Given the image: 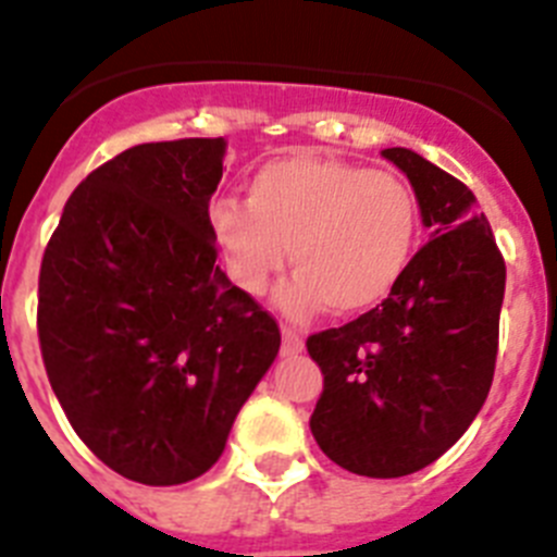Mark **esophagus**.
Listing matches in <instances>:
<instances>
[{
	"label": "esophagus",
	"mask_w": 557,
	"mask_h": 557,
	"mask_svg": "<svg viewBox=\"0 0 557 557\" xmlns=\"http://www.w3.org/2000/svg\"><path fill=\"white\" fill-rule=\"evenodd\" d=\"M304 348V337L295 332L293 326H282V354L284 357H293Z\"/></svg>",
	"instance_id": "1"
}]
</instances>
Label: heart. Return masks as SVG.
Wrapping results in <instances>:
<instances>
[{"instance_id": "heart-1", "label": "heart", "mask_w": 557, "mask_h": 557, "mask_svg": "<svg viewBox=\"0 0 557 557\" xmlns=\"http://www.w3.org/2000/svg\"><path fill=\"white\" fill-rule=\"evenodd\" d=\"M209 231L231 282L262 295L289 262L282 307L362 314L385 304L412 264L418 200L401 175L321 152H289L248 178L245 203L218 200Z\"/></svg>"}]
</instances>
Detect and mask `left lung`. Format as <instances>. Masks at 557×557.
<instances>
[{"label":"left lung","instance_id":"left-lung-1","mask_svg":"<svg viewBox=\"0 0 557 557\" xmlns=\"http://www.w3.org/2000/svg\"><path fill=\"white\" fill-rule=\"evenodd\" d=\"M410 178L430 243L396 293L339 329L309 334L323 373L309 426L359 476H405L471 426L494 382L505 259L474 191L405 147L382 150Z\"/></svg>","mask_w":557,"mask_h":557}]
</instances>
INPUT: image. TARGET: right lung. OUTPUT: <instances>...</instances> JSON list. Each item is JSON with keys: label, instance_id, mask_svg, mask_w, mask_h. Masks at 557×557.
Segmentation results:
<instances>
[{"label": "right lung", "instance_id": "add662e5", "mask_svg": "<svg viewBox=\"0 0 557 557\" xmlns=\"http://www.w3.org/2000/svg\"><path fill=\"white\" fill-rule=\"evenodd\" d=\"M223 139L136 145L69 195L38 273V343L108 469L181 485L223 455L282 332L225 278L209 231Z\"/></svg>", "mask_w": 557, "mask_h": 557}]
</instances>
